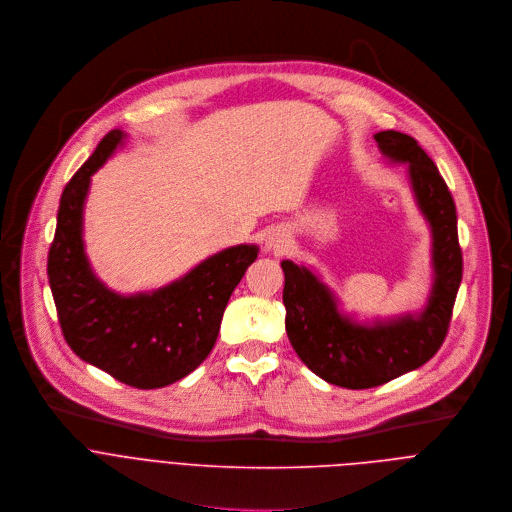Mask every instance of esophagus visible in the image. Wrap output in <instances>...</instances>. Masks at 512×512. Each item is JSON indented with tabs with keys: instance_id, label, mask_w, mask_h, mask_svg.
I'll list each match as a JSON object with an SVG mask.
<instances>
[{
	"instance_id": "esophagus-1",
	"label": "esophagus",
	"mask_w": 512,
	"mask_h": 512,
	"mask_svg": "<svg viewBox=\"0 0 512 512\" xmlns=\"http://www.w3.org/2000/svg\"><path fill=\"white\" fill-rule=\"evenodd\" d=\"M264 248L272 254H286L290 250V236L282 228H274L268 232L264 240Z\"/></svg>"
}]
</instances>
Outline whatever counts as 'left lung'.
Masks as SVG:
<instances>
[{
	"label": "left lung",
	"instance_id": "1",
	"mask_svg": "<svg viewBox=\"0 0 512 512\" xmlns=\"http://www.w3.org/2000/svg\"><path fill=\"white\" fill-rule=\"evenodd\" d=\"M389 163L407 165L414 201L432 236V286L420 311L357 319L323 276L282 260L286 333L300 361L327 383L347 389L383 385L428 363L446 339L462 282V252L452 193L434 161L410 135H373Z\"/></svg>",
	"mask_w": 512,
	"mask_h": 512
}]
</instances>
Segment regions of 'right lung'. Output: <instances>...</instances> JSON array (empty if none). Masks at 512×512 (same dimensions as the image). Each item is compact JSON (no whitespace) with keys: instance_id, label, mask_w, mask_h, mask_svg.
Here are the masks:
<instances>
[{"instance_id":"obj_1","label":"right lung","mask_w":512,"mask_h":512,"mask_svg":"<svg viewBox=\"0 0 512 512\" xmlns=\"http://www.w3.org/2000/svg\"><path fill=\"white\" fill-rule=\"evenodd\" d=\"M127 137L121 129L105 135L64 187L48 280L70 349L121 383L157 389L183 379L210 355L226 304L260 248L230 246L155 290L121 294L109 288L86 256L84 206L92 175Z\"/></svg>"}]
</instances>
